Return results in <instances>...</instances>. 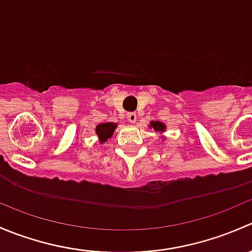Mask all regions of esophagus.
<instances>
[{
    "instance_id": "1",
    "label": "esophagus",
    "mask_w": 252,
    "mask_h": 252,
    "mask_svg": "<svg viewBox=\"0 0 252 252\" xmlns=\"http://www.w3.org/2000/svg\"><path fill=\"white\" fill-rule=\"evenodd\" d=\"M126 118H128V121L130 122V123H135V122H136V113H134V112H131V113H128Z\"/></svg>"
}]
</instances>
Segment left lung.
Returning a JSON list of instances; mask_svg holds the SVG:
<instances>
[{
	"instance_id": "1",
	"label": "left lung",
	"mask_w": 252,
	"mask_h": 252,
	"mask_svg": "<svg viewBox=\"0 0 252 252\" xmlns=\"http://www.w3.org/2000/svg\"><path fill=\"white\" fill-rule=\"evenodd\" d=\"M150 128H154L156 131H159V133H163L164 129H166V124H163L162 122H151L150 123Z\"/></svg>"
}]
</instances>
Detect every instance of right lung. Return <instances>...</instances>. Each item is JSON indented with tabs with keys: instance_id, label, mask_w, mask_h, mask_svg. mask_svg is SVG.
Instances as JSON below:
<instances>
[{
	"instance_id": "add662e5",
	"label": "right lung",
	"mask_w": 252,
	"mask_h": 252,
	"mask_svg": "<svg viewBox=\"0 0 252 252\" xmlns=\"http://www.w3.org/2000/svg\"><path fill=\"white\" fill-rule=\"evenodd\" d=\"M116 128H117L116 123H101L96 126V134H97L101 144L107 141L108 139L113 135V131Z\"/></svg>"
}]
</instances>
